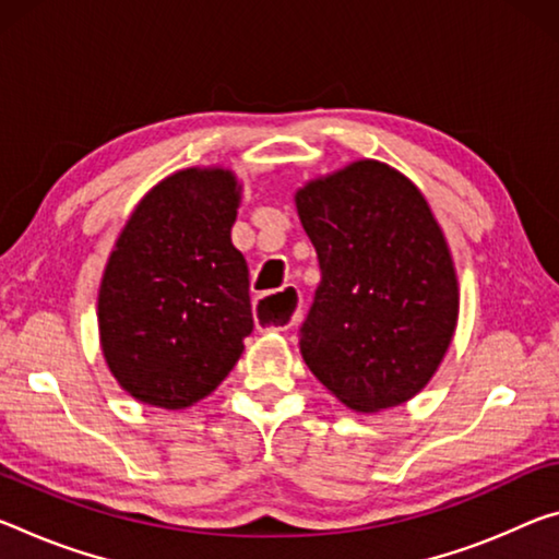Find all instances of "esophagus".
<instances>
[{
	"label": "esophagus",
	"mask_w": 559,
	"mask_h": 559,
	"mask_svg": "<svg viewBox=\"0 0 559 559\" xmlns=\"http://www.w3.org/2000/svg\"><path fill=\"white\" fill-rule=\"evenodd\" d=\"M283 294H286L288 298H294V304L286 306L278 313L265 311V306L261 304V300L255 304V321H259L265 328H271V331H288V328L298 321V290L286 288Z\"/></svg>",
	"instance_id": "obj_1"
}]
</instances>
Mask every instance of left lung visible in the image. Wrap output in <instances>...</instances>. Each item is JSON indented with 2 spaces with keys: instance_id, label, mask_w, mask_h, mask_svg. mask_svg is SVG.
Segmentation results:
<instances>
[{
  "instance_id": "obj_1",
  "label": "left lung",
  "mask_w": 559,
  "mask_h": 559,
  "mask_svg": "<svg viewBox=\"0 0 559 559\" xmlns=\"http://www.w3.org/2000/svg\"><path fill=\"white\" fill-rule=\"evenodd\" d=\"M321 283L300 356L360 413L405 403L436 373L457 323V278L423 193L380 162H356L296 193Z\"/></svg>"
}]
</instances>
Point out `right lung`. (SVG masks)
<instances>
[{
  "label": "right lung",
  "instance_id": "add662e5",
  "mask_svg": "<svg viewBox=\"0 0 559 559\" xmlns=\"http://www.w3.org/2000/svg\"><path fill=\"white\" fill-rule=\"evenodd\" d=\"M238 183L186 168L146 193L99 288L102 350L136 401L179 411L206 397L253 331L248 265L231 243Z\"/></svg>",
  "mask_w": 559,
  "mask_h": 559
}]
</instances>
